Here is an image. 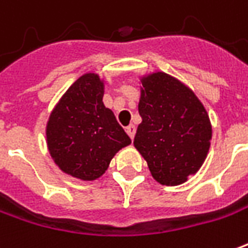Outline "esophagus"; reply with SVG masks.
Masks as SVG:
<instances>
[{"label": "esophagus", "mask_w": 248, "mask_h": 248, "mask_svg": "<svg viewBox=\"0 0 248 248\" xmlns=\"http://www.w3.org/2000/svg\"><path fill=\"white\" fill-rule=\"evenodd\" d=\"M126 133H127L130 138L133 140L134 136H136V126H134V124H129V126L126 127Z\"/></svg>", "instance_id": "esophagus-1"}]
</instances>
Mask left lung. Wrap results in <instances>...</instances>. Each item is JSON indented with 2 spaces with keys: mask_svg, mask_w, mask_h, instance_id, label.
Returning <instances> with one entry per match:
<instances>
[{
  "mask_svg": "<svg viewBox=\"0 0 248 248\" xmlns=\"http://www.w3.org/2000/svg\"><path fill=\"white\" fill-rule=\"evenodd\" d=\"M134 146L162 185L185 183L200 169L209 150L208 114L189 88L164 72L142 79Z\"/></svg>",
  "mask_w": 248,
  "mask_h": 248,
  "instance_id": "obj_1",
  "label": "left lung"
}]
</instances>
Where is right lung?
<instances>
[{"mask_svg":"<svg viewBox=\"0 0 248 248\" xmlns=\"http://www.w3.org/2000/svg\"><path fill=\"white\" fill-rule=\"evenodd\" d=\"M102 98L99 76H80L63 95L46 124L52 158L63 172L80 180L100 177L115 153L131 143Z\"/></svg>","mask_w":248,"mask_h":248,"instance_id":"add662e5","label":"right lung"}]
</instances>
